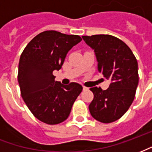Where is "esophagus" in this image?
<instances>
[{
  "instance_id": "1",
  "label": "esophagus",
  "mask_w": 152,
  "mask_h": 152,
  "mask_svg": "<svg viewBox=\"0 0 152 152\" xmlns=\"http://www.w3.org/2000/svg\"><path fill=\"white\" fill-rule=\"evenodd\" d=\"M86 89H88V88L86 86H83V90H86Z\"/></svg>"
}]
</instances>
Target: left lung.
<instances>
[{
  "instance_id": "1",
  "label": "left lung",
  "mask_w": 152,
  "mask_h": 152,
  "mask_svg": "<svg viewBox=\"0 0 152 152\" xmlns=\"http://www.w3.org/2000/svg\"><path fill=\"white\" fill-rule=\"evenodd\" d=\"M94 50L98 71L110 80L109 88L92 87L94 99L89 109L93 117L102 123H112L127 112L138 85V66L132 50L122 40L111 35L83 36Z\"/></svg>"
}]
</instances>
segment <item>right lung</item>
Wrapping results in <instances>:
<instances>
[{
  "label": "right lung",
  "mask_w": 152,
  "mask_h": 152,
  "mask_svg": "<svg viewBox=\"0 0 152 152\" xmlns=\"http://www.w3.org/2000/svg\"><path fill=\"white\" fill-rule=\"evenodd\" d=\"M81 40L78 35L43 31L20 56L18 80L22 98L35 117L45 124H59L67 119L82 91L79 84L64 86L53 75L54 70L61 69L68 51Z\"/></svg>",
  "instance_id": "add662e5"
}]
</instances>
